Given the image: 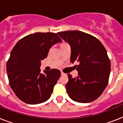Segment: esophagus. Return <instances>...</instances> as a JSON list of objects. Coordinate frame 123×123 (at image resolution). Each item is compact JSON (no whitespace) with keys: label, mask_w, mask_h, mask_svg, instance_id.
Segmentation results:
<instances>
[{"label":"esophagus","mask_w":123,"mask_h":123,"mask_svg":"<svg viewBox=\"0 0 123 123\" xmlns=\"http://www.w3.org/2000/svg\"><path fill=\"white\" fill-rule=\"evenodd\" d=\"M65 75V73H64L62 71H61V75Z\"/></svg>","instance_id":"esophagus-1"}]
</instances>
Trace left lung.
Masks as SVG:
<instances>
[{
    "mask_svg": "<svg viewBox=\"0 0 123 123\" xmlns=\"http://www.w3.org/2000/svg\"><path fill=\"white\" fill-rule=\"evenodd\" d=\"M58 35L71 46L70 61L78 62V76L66 84L67 93L73 101L89 103L103 93L109 83L111 61L102 43L93 36L79 31L59 32Z\"/></svg>",
    "mask_w": 123,
    "mask_h": 123,
    "instance_id": "8db88e82",
    "label": "left lung"
}]
</instances>
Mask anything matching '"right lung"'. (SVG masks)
Returning <instances> with one entry per match:
<instances>
[{"mask_svg":"<svg viewBox=\"0 0 123 123\" xmlns=\"http://www.w3.org/2000/svg\"><path fill=\"white\" fill-rule=\"evenodd\" d=\"M62 39L53 32H36L16 43L7 62L9 83L17 97L28 104H39L48 100L61 76L57 69L40 73L41 61L50 48Z\"/></svg>","mask_w":123,"mask_h":123,"instance_id":"right-lung-1","label":"right lung"}]
</instances>
